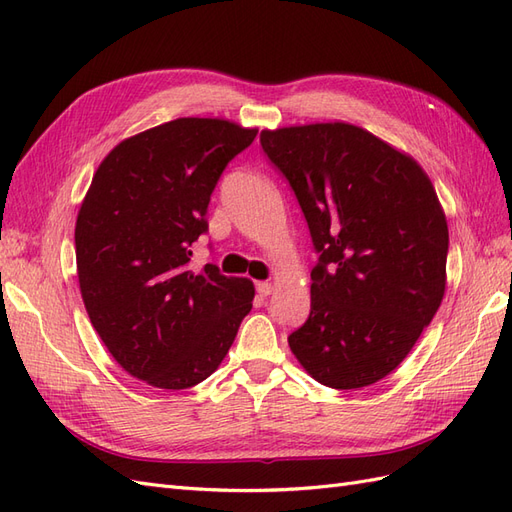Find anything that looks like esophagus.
<instances>
[{"label":"esophagus","instance_id":"34e87169","mask_svg":"<svg viewBox=\"0 0 512 512\" xmlns=\"http://www.w3.org/2000/svg\"><path fill=\"white\" fill-rule=\"evenodd\" d=\"M256 290L260 297H269V294L273 292V284L271 282H256Z\"/></svg>","mask_w":512,"mask_h":512}]
</instances>
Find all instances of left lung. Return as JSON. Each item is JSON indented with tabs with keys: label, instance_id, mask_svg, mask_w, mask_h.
Returning a JSON list of instances; mask_svg holds the SVG:
<instances>
[{
	"label": "left lung",
	"instance_id": "1",
	"mask_svg": "<svg viewBox=\"0 0 512 512\" xmlns=\"http://www.w3.org/2000/svg\"><path fill=\"white\" fill-rule=\"evenodd\" d=\"M309 226L312 309L288 337L309 376L339 391L389 376L436 316L448 226L408 153L346 121L262 130Z\"/></svg>",
	"mask_w": 512,
	"mask_h": 512
}]
</instances>
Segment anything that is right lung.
<instances>
[{
	"label": "right lung",
	"mask_w": 512,
	"mask_h": 512,
	"mask_svg": "<svg viewBox=\"0 0 512 512\" xmlns=\"http://www.w3.org/2000/svg\"><path fill=\"white\" fill-rule=\"evenodd\" d=\"M256 128L179 117L121 141L100 162L74 228L91 324L130 376L190 389L220 367L250 314L254 284L190 269L192 243L226 164Z\"/></svg>",
	"instance_id": "add662e5"
}]
</instances>
